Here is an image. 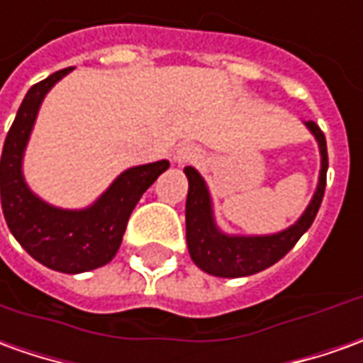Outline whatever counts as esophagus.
Segmentation results:
<instances>
[{
  "instance_id": "esophagus-1",
  "label": "esophagus",
  "mask_w": 363,
  "mask_h": 363,
  "mask_svg": "<svg viewBox=\"0 0 363 363\" xmlns=\"http://www.w3.org/2000/svg\"><path fill=\"white\" fill-rule=\"evenodd\" d=\"M201 157V150L197 146H191V144H186V146H179L174 154V160L177 164H189V162H196Z\"/></svg>"
}]
</instances>
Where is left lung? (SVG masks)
Segmentation results:
<instances>
[{
  "instance_id": "obj_1",
  "label": "left lung",
  "mask_w": 363,
  "mask_h": 363,
  "mask_svg": "<svg viewBox=\"0 0 363 363\" xmlns=\"http://www.w3.org/2000/svg\"><path fill=\"white\" fill-rule=\"evenodd\" d=\"M306 126L311 128L314 138L318 140L320 156H322L318 189L301 219L282 233L267 235V237H229L221 233L213 223L206 182L194 167L187 166L184 169L189 179L186 201L187 249L201 271L209 272L213 277H225V279H237V277H249L255 272H261L277 261H281L282 257L298 243L302 235L311 229L322 203L324 189H326L328 150H326L324 132L318 128V124L308 120Z\"/></svg>"
}]
</instances>
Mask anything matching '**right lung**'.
I'll return each mask as SVG.
<instances>
[{
	"mask_svg": "<svg viewBox=\"0 0 363 363\" xmlns=\"http://www.w3.org/2000/svg\"><path fill=\"white\" fill-rule=\"evenodd\" d=\"M71 71L72 67L52 72L25 94L1 152V209L9 231L35 261L52 271L77 274L114 259L134 207L169 162L130 167L94 206L82 211L57 209L33 196L21 174L23 150L45 94Z\"/></svg>",
	"mask_w": 363,
	"mask_h": 363,
	"instance_id": "obj_1",
	"label": "right lung"
}]
</instances>
